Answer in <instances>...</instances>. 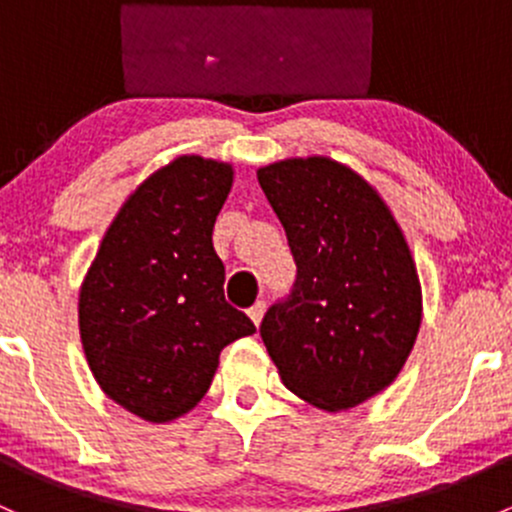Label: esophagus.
I'll return each instance as SVG.
<instances>
[{
    "label": "esophagus",
    "mask_w": 512,
    "mask_h": 512,
    "mask_svg": "<svg viewBox=\"0 0 512 512\" xmlns=\"http://www.w3.org/2000/svg\"><path fill=\"white\" fill-rule=\"evenodd\" d=\"M247 314H250L252 324H255V327H260L262 317H265V302H257V304H252V307L247 309Z\"/></svg>",
    "instance_id": "esophagus-1"
}]
</instances>
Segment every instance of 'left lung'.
I'll use <instances>...</instances> for the list:
<instances>
[{
	"label": "left lung",
	"mask_w": 512,
	"mask_h": 512,
	"mask_svg": "<svg viewBox=\"0 0 512 512\" xmlns=\"http://www.w3.org/2000/svg\"><path fill=\"white\" fill-rule=\"evenodd\" d=\"M287 232L297 282L262 319V342L292 394L347 411L384 391L414 349L421 282L379 190L327 156L257 170Z\"/></svg>",
	"instance_id": "obj_1"
}]
</instances>
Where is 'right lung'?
<instances>
[{"mask_svg":"<svg viewBox=\"0 0 512 512\" xmlns=\"http://www.w3.org/2000/svg\"><path fill=\"white\" fill-rule=\"evenodd\" d=\"M235 170L178 156L148 175L108 225L79 289V332L103 394L165 423L208 394L220 352L255 324L225 302L213 225Z\"/></svg>","mask_w":512,"mask_h":512,"instance_id":"obj_1","label":"right lung"}]
</instances>
